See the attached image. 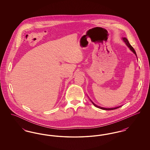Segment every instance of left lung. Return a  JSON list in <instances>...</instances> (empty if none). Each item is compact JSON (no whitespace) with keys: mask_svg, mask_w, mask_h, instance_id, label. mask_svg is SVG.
<instances>
[{"mask_svg":"<svg viewBox=\"0 0 150 150\" xmlns=\"http://www.w3.org/2000/svg\"><path fill=\"white\" fill-rule=\"evenodd\" d=\"M122 39H123L124 42L125 43H126L127 45V46L129 48H130V50H132V52H133L136 54V56H137L136 51H135V50H134V48H133V47L130 44V43L129 42L128 39H127L126 38H124ZM92 102V103L94 105V106H96V107H98V108H100V109H102V110H115V109H116V108H119V107H121V106H119V107H115V108H104V107H100V106H98L96 105V104H94V103H93V102Z\"/></svg>","mask_w":150,"mask_h":150,"instance_id":"1","label":"left lung"}]
</instances>
